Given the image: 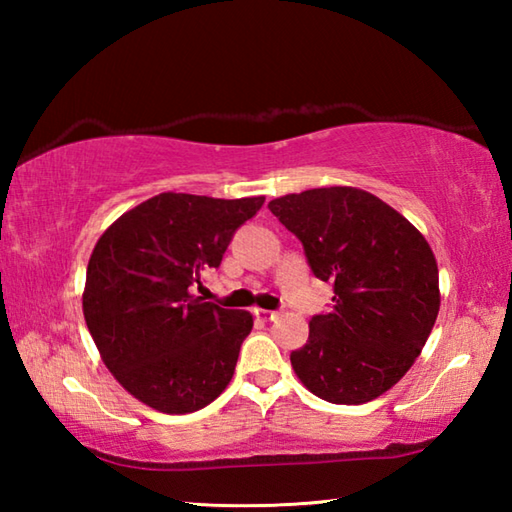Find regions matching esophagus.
Here are the masks:
<instances>
[{"instance_id": "esophagus-1", "label": "esophagus", "mask_w": 512, "mask_h": 512, "mask_svg": "<svg viewBox=\"0 0 512 512\" xmlns=\"http://www.w3.org/2000/svg\"><path fill=\"white\" fill-rule=\"evenodd\" d=\"M255 316L259 320H266V323H273L280 316V311H271V309H255Z\"/></svg>"}]
</instances>
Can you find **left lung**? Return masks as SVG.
Instances as JSON below:
<instances>
[{
  "label": "left lung",
  "instance_id": "obj_1",
  "mask_svg": "<svg viewBox=\"0 0 512 512\" xmlns=\"http://www.w3.org/2000/svg\"><path fill=\"white\" fill-rule=\"evenodd\" d=\"M305 248L318 280L332 282V309L309 320L291 352L302 384L332 404L386 393L418 359L436 323L438 264L418 230L363 189L320 187L268 203Z\"/></svg>",
  "mask_w": 512,
  "mask_h": 512
}]
</instances>
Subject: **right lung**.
Wrapping results in <instances>:
<instances>
[{
	"label": "right lung",
	"instance_id": "1",
	"mask_svg": "<svg viewBox=\"0 0 512 512\" xmlns=\"http://www.w3.org/2000/svg\"><path fill=\"white\" fill-rule=\"evenodd\" d=\"M262 205L264 196L160 194L121 214L94 246L85 323L108 370L151 409L194 413L235 375L253 316L192 289Z\"/></svg>",
	"mask_w": 512,
	"mask_h": 512
}]
</instances>
